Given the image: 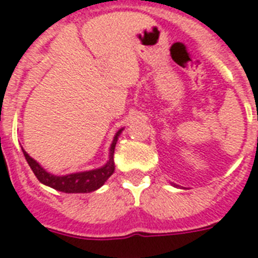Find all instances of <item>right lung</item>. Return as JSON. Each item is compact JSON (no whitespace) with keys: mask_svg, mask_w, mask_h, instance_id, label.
<instances>
[{"mask_svg":"<svg viewBox=\"0 0 258 258\" xmlns=\"http://www.w3.org/2000/svg\"><path fill=\"white\" fill-rule=\"evenodd\" d=\"M121 131H123V128L119 130L115 138H113L112 145L109 147L108 162L104 166L99 167V169L89 170V171L74 172V174H68V175H53V174H50V172L42 169L33 158H30L28 155V153L24 149H22V153H24V157H25L28 165L30 166L32 171L34 172V175L37 176V179L42 184L49 186V187L62 192H91L101 187L105 180L113 174V170H115L113 151H115L117 138L121 134Z\"/></svg>","mask_w":258,"mask_h":258,"instance_id":"1","label":"right lung"}]
</instances>
